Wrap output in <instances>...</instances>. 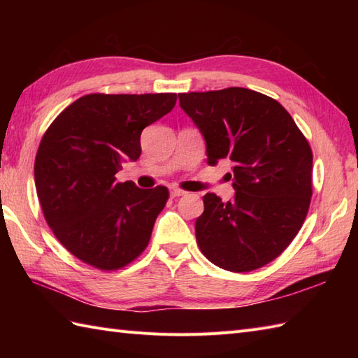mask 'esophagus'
I'll return each instance as SVG.
<instances>
[{
  "label": "esophagus",
  "mask_w": 358,
  "mask_h": 358,
  "mask_svg": "<svg viewBox=\"0 0 358 358\" xmlns=\"http://www.w3.org/2000/svg\"><path fill=\"white\" fill-rule=\"evenodd\" d=\"M185 194H186V192L181 191V189H177V187L171 189V196H172V199H178V196H183Z\"/></svg>",
  "instance_id": "esophagus-1"
}]
</instances>
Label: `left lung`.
Returning <instances> with one entry per match:
<instances>
[{"label":"left lung","instance_id":"obj_1","mask_svg":"<svg viewBox=\"0 0 358 358\" xmlns=\"http://www.w3.org/2000/svg\"><path fill=\"white\" fill-rule=\"evenodd\" d=\"M180 106L206 141L208 163H232L234 200L203 196L195 222L203 255L226 271L249 272L283 252L313 196V150L289 112L245 87L180 94Z\"/></svg>","mask_w":358,"mask_h":358}]
</instances>
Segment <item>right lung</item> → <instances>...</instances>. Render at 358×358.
<instances>
[{
    "label": "right lung",
    "instance_id": "add662e5",
    "mask_svg": "<svg viewBox=\"0 0 358 358\" xmlns=\"http://www.w3.org/2000/svg\"><path fill=\"white\" fill-rule=\"evenodd\" d=\"M177 94L78 98L53 120L35 158L45 222L72 255L101 271L134 262L169 199L164 186L118 183L124 162L141 154L143 129L169 113Z\"/></svg>",
    "mask_w": 358,
    "mask_h": 358
}]
</instances>
